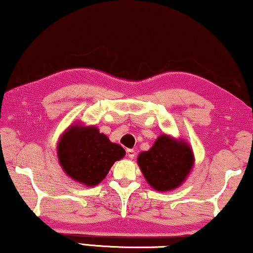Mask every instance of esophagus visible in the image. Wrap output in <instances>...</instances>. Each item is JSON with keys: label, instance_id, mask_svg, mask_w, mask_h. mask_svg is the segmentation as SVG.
Returning a JSON list of instances; mask_svg holds the SVG:
<instances>
[{"label": "esophagus", "instance_id": "esophagus-1", "mask_svg": "<svg viewBox=\"0 0 253 253\" xmlns=\"http://www.w3.org/2000/svg\"><path fill=\"white\" fill-rule=\"evenodd\" d=\"M126 155L130 159H133L134 157H136V152H134V150H131V148H129V150H126Z\"/></svg>", "mask_w": 253, "mask_h": 253}]
</instances>
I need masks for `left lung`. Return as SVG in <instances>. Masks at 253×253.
Instances as JSON below:
<instances>
[{"instance_id":"8db88e82","label":"left lung","mask_w":253,"mask_h":253,"mask_svg":"<svg viewBox=\"0 0 253 253\" xmlns=\"http://www.w3.org/2000/svg\"><path fill=\"white\" fill-rule=\"evenodd\" d=\"M137 162L148 184L165 192L178 188L185 181L195 157L186 141L162 133L150 150L141 152Z\"/></svg>"}]
</instances>
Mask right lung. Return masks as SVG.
Returning <instances> with one entry per match:
<instances>
[{
    "instance_id": "right-lung-1",
    "label": "right lung",
    "mask_w": 253,
    "mask_h": 253,
    "mask_svg": "<svg viewBox=\"0 0 253 253\" xmlns=\"http://www.w3.org/2000/svg\"><path fill=\"white\" fill-rule=\"evenodd\" d=\"M126 151L112 143L94 126H70L57 144V158L69 177L86 186L98 185L108 174L114 162L121 160Z\"/></svg>"
}]
</instances>
